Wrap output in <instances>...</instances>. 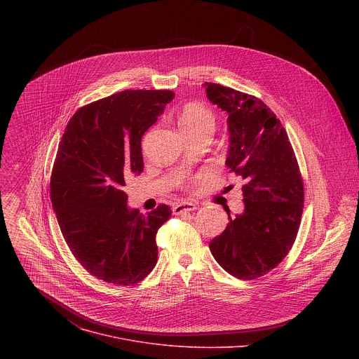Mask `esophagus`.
<instances>
[{
  "mask_svg": "<svg viewBox=\"0 0 359 359\" xmlns=\"http://www.w3.org/2000/svg\"><path fill=\"white\" fill-rule=\"evenodd\" d=\"M198 208V205L192 202H181L172 207L174 214H182V212H188V211H195Z\"/></svg>",
  "mask_w": 359,
  "mask_h": 359,
  "instance_id": "obj_1",
  "label": "esophagus"
}]
</instances>
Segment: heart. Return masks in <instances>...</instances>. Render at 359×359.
I'll return each mask as SVG.
<instances>
[{"mask_svg":"<svg viewBox=\"0 0 359 359\" xmlns=\"http://www.w3.org/2000/svg\"><path fill=\"white\" fill-rule=\"evenodd\" d=\"M214 127H215V117L212 111L203 104L189 103L181 111L180 128L182 134L214 130Z\"/></svg>","mask_w":359,"mask_h":359,"instance_id":"obj_1","label":"heart"}]
</instances>
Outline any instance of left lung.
I'll return each instance as SVG.
<instances>
[{
  "instance_id": "8db88e82",
  "label": "left lung",
  "mask_w": 359,
  "mask_h": 359,
  "mask_svg": "<svg viewBox=\"0 0 359 359\" xmlns=\"http://www.w3.org/2000/svg\"><path fill=\"white\" fill-rule=\"evenodd\" d=\"M207 98L228 114L225 164L242 188V212L210 242V252L232 276L256 279L292 249L302 221L304 188L290 141L273 111L256 97L205 83Z\"/></svg>"
}]
</instances>
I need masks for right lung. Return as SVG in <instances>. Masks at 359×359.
I'll return each mask as SVG.
<instances>
[{
    "label": "right lung",
    "instance_id": "1",
    "mask_svg": "<svg viewBox=\"0 0 359 359\" xmlns=\"http://www.w3.org/2000/svg\"><path fill=\"white\" fill-rule=\"evenodd\" d=\"M174 97L167 90L113 94L76 111L62 137L52 205L73 256L104 282L135 285L156 265V233L171 208L142 214L128 207L123 188L144 171L142 135Z\"/></svg>",
    "mask_w": 359,
    "mask_h": 359
}]
</instances>
